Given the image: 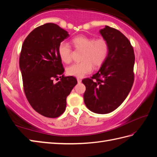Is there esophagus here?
<instances>
[{
    "instance_id": "obj_1",
    "label": "esophagus",
    "mask_w": 157,
    "mask_h": 157,
    "mask_svg": "<svg viewBox=\"0 0 157 157\" xmlns=\"http://www.w3.org/2000/svg\"><path fill=\"white\" fill-rule=\"evenodd\" d=\"M77 80H78V83H81L82 82V79L80 78H77Z\"/></svg>"
}]
</instances>
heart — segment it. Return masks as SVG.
Listing matches in <instances>:
<instances>
[{
	"mask_svg": "<svg viewBox=\"0 0 157 157\" xmlns=\"http://www.w3.org/2000/svg\"><path fill=\"white\" fill-rule=\"evenodd\" d=\"M73 44L77 48L84 51L82 56L83 61L73 63L67 68V73L69 75L82 78L91 73L93 65L99 67L105 61L109 52L108 43L105 39H94L85 35H79L73 38ZM58 53L63 62L69 63L71 60V51L67 43H60Z\"/></svg>",
	"mask_w": 157,
	"mask_h": 157,
	"instance_id": "b5f03b06",
	"label": "heart"
}]
</instances>
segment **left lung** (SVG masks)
Masks as SVG:
<instances>
[{
  "mask_svg": "<svg viewBox=\"0 0 157 157\" xmlns=\"http://www.w3.org/2000/svg\"><path fill=\"white\" fill-rule=\"evenodd\" d=\"M99 33L108 43L107 56L98 72L82 83L86 86L84 99L87 108L106 114L118 108L131 90L135 56L131 43L120 31L105 25Z\"/></svg>",
  "mask_w": 157,
  "mask_h": 157,
  "instance_id": "left-lung-1",
  "label": "left lung"
}]
</instances>
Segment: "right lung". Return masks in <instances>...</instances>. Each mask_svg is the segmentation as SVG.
Returning a JSON list of instances; mask_svg holds the SVG:
<instances>
[{
  "label": "right lung",
  "mask_w": 157,
  "mask_h": 157,
  "mask_svg": "<svg viewBox=\"0 0 157 157\" xmlns=\"http://www.w3.org/2000/svg\"><path fill=\"white\" fill-rule=\"evenodd\" d=\"M69 33L52 23L32 31L23 42L19 57V69L24 92L36 112L50 118L64 113L66 99L77 84L73 76L64 77L58 48ZM60 78L57 82H54Z\"/></svg>",
  "instance_id": "1"
}]
</instances>
